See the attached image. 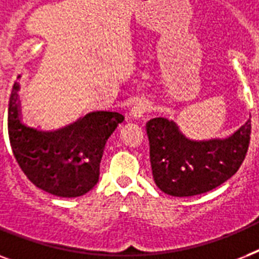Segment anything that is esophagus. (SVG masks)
Returning <instances> with one entry per match:
<instances>
[{"label": "esophagus", "mask_w": 259, "mask_h": 259, "mask_svg": "<svg viewBox=\"0 0 259 259\" xmlns=\"http://www.w3.org/2000/svg\"><path fill=\"white\" fill-rule=\"evenodd\" d=\"M148 111H149V106H148V103H145V102H138V103L134 105L133 109H132V115H133L134 118H141L144 117Z\"/></svg>", "instance_id": "1"}]
</instances>
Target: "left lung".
Instances as JSON below:
<instances>
[{
  "mask_svg": "<svg viewBox=\"0 0 259 259\" xmlns=\"http://www.w3.org/2000/svg\"><path fill=\"white\" fill-rule=\"evenodd\" d=\"M251 121L226 140L191 141L165 118L146 123L154 183L170 196H195L234 176L245 160Z\"/></svg>",
  "mask_w": 259,
  "mask_h": 259,
  "instance_id": "left-lung-1",
  "label": "left lung"
}]
</instances>
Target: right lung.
Masks as SVG:
<instances>
[{
	"mask_svg": "<svg viewBox=\"0 0 259 259\" xmlns=\"http://www.w3.org/2000/svg\"><path fill=\"white\" fill-rule=\"evenodd\" d=\"M18 91L16 82L8 107V133L22 172L37 188L55 196L78 197L89 192L99 180L106 142L125 117L97 111L56 132H42L22 122Z\"/></svg>",
	"mask_w": 259,
	"mask_h": 259,
	"instance_id": "1",
	"label": "right lung"
}]
</instances>
